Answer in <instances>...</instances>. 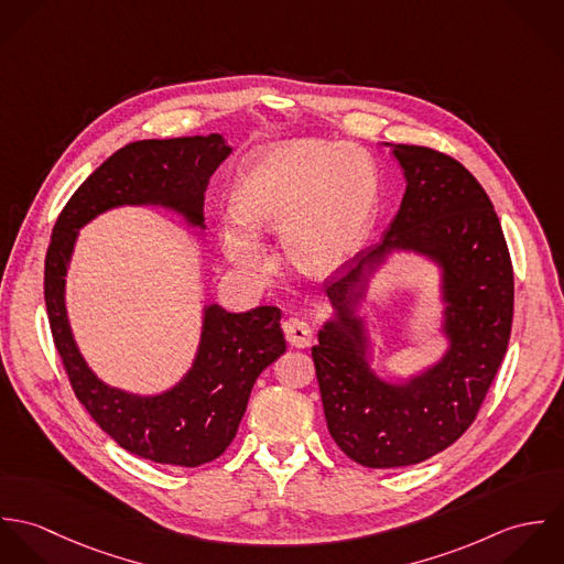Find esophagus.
Here are the masks:
<instances>
[{"mask_svg": "<svg viewBox=\"0 0 564 564\" xmlns=\"http://www.w3.org/2000/svg\"><path fill=\"white\" fill-rule=\"evenodd\" d=\"M282 329H284L286 340L293 347L304 349V347H308L313 343V327L308 323L302 322V319H286L284 325H282Z\"/></svg>", "mask_w": 564, "mask_h": 564, "instance_id": "obj_1", "label": "esophagus"}]
</instances>
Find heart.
Here are the masks:
<instances>
[{
  "mask_svg": "<svg viewBox=\"0 0 564 564\" xmlns=\"http://www.w3.org/2000/svg\"><path fill=\"white\" fill-rule=\"evenodd\" d=\"M378 195V166L356 145L315 139L269 145L239 171L237 215L219 224V241L245 273L264 275L260 237L282 235L284 256L297 271L327 275L369 235Z\"/></svg>",
  "mask_w": 564,
  "mask_h": 564,
  "instance_id": "obj_1",
  "label": "heart"
}]
</instances>
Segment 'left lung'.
Segmentation results:
<instances>
[{
    "label": "left lung",
    "instance_id": "8db88e82",
    "mask_svg": "<svg viewBox=\"0 0 564 564\" xmlns=\"http://www.w3.org/2000/svg\"><path fill=\"white\" fill-rule=\"evenodd\" d=\"M391 148L405 175L402 206L384 241L327 286L336 315L313 347L327 430L369 469L423 463L467 432L503 360L514 308L508 245L480 182L436 150ZM393 250L421 252L442 267L451 340L436 366L405 383L375 376L355 315L372 273Z\"/></svg>",
    "mask_w": 564,
    "mask_h": 564
}]
</instances>
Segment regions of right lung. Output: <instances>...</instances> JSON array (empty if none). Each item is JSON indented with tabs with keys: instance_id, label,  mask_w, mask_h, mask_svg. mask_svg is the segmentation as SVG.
<instances>
[{
	"instance_id": "obj_1",
	"label": "right lung",
	"mask_w": 564,
	"mask_h": 564,
	"mask_svg": "<svg viewBox=\"0 0 564 564\" xmlns=\"http://www.w3.org/2000/svg\"><path fill=\"white\" fill-rule=\"evenodd\" d=\"M221 134L137 141L101 162L63 208L45 256V306L72 389L95 423L145 460L199 467L237 436L256 378L286 351L282 311L204 308L202 338L188 373L161 395H134L101 382L76 345L65 306V275L78 230L117 206H161L204 230V193L230 156Z\"/></svg>"
}]
</instances>
